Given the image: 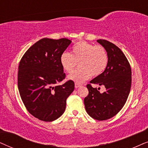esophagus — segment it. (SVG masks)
<instances>
[{
    "mask_svg": "<svg viewBox=\"0 0 148 148\" xmlns=\"http://www.w3.org/2000/svg\"><path fill=\"white\" fill-rule=\"evenodd\" d=\"M75 88H78V87H80V86H81V84H78V83H75Z\"/></svg>",
    "mask_w": 148,
    "mask_h": 148,
    "instance_id": "obj_1",
    "label": "esophagus"
}]
</instances>
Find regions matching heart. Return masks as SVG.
Here are the masks:
<instances>
[{
  "label": "heart",
  "mask_w": 148,
  "mask_h": 148,
  "mask_svg": "<svg viewBox=\"0 0 148 148\" xmlns=\"http://www.w3.org/2000/svg\"><path fill=\"white\" fill-rule=\"evenodd\" d=\"M65 72L70 73L78 62V68L68 76L69 80L83 83L92 76H99L106 70L108 63L107 51L101 45L80 41L73 46L71 53L64 52L60 58Z\"/></svg>",
  "instance_id": "heart-1"
}]
</instances>
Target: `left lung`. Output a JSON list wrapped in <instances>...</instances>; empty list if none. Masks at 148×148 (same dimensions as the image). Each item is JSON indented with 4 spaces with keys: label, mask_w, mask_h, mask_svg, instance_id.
Segmentation results:
<instances>
[{
    "label": "left lung",
    "mask_w": 148,
    "mask_h": 148,
    "mask_svg": "<svg viewBox=\"0 0 148 148\" xmlns=\"http://www.w3.org/2000/svg\"><path fill=\"white\" fill-rule=\"evenodd\" d=\"M107 51L108 63L104 72L90 80V83L103 85L106 91L87 84L88 96L84 103L86 112L92 119L106 121L117 114L123 108L131 90V68L123 51L113 43L97 40Z\"/></svg>",
    "instance_id": "left-lung-1"
}]
</instances>
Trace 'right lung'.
Instances as JSON below:
<instances>
[{"mask_svg":"<svg viewBox=\"0 0 148 148\" xmlns=\"http://www.w3.org/2000/svg\"><path fill=\"white\" fill-rule=\"evenodd\" d=\"M72 41L44 38L34 43L19 62L17 85L21 100L29 113L45 122L58 119L66 110V99L74 82L65 78L60 58Z\"/></svg>","mask_w":148,"mask_h":148,"instance_id":"add662e5","label":"right lung"}]
</instances>
